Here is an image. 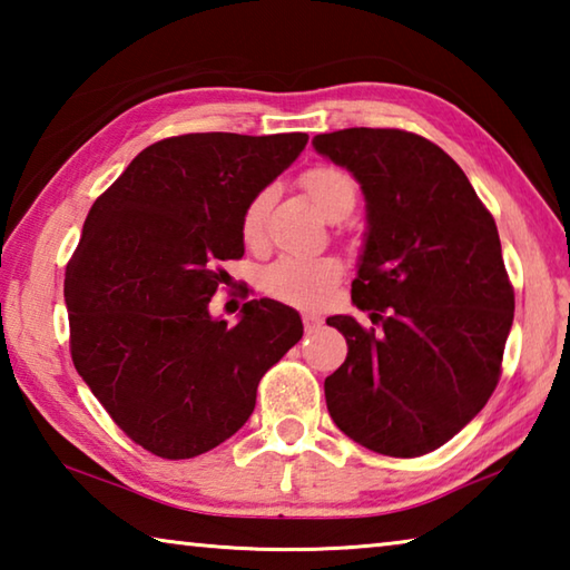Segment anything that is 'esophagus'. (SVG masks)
<instances>
[{"mask_svg": "<svg viewBox=\"0 0 570 570\" xmlns=\"http://www.w3.org/2000/svg\"><path fill=\"white\" fill-rule=\"evenodd\" d=\"M302 322H304V330H306V332H316V330H322V324H324L322 316H316V314H304V316H302Z\"/></svg>", "mask_w": 570, "mask_h": 570, "instance_id": "obj_1", "label": "esophagus"}]
</instances>
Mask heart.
<instances>
[{
    "label": "heart",
    "instance_id": "1",
    "mask_svg": "<svg viewBox=\"0 0 570 570\" xmlns=\"http://www.w3.org/2000/svg\"><path fill=\"white\" fill-rule=\"evenodd\" d=\"M302 188L314 200V206L326 218H344L352 214L360 196V186L350 173L336 166H316L302 173ZM274 204L272 188H264L250 196L240 214V236L248 246H258L264 240V228L268 208ZM344 266L334 256H282L268 264L258 286L266 296L296 308H316L334 294L336 284L342 282Z\"/></svg>",
    "mask_w": 570,
    "mask_h": 570
}]
</instances>
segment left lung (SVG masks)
<instances>
[{
  "instance_id": "obj_1",
  "label": "left lung",
  "mask_w": 570,
  "mask_h": 570,
  "mask_svg": "<svg viewBox=\"0 0 570 570\" xmlns=\"http://www.w3.org/2000/svg\"><path fill=\"white\" fill-rule=\"evenodd\" d=\"M314 148L360 180L370 220L352 302L374 326L326 320L350 346L324 380L326 407L366 450L428 455L485 407L503 372L515 292L495 218L422 135L346 128Z\"/></svg>"
}]
</instances>
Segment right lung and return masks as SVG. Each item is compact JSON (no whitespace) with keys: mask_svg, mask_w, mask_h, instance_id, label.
<instances>
[{"mask_svg":"<svg viewBox=\"0 0 570 570\" xmlns=\"http://www.w3.org/2000/svg\"><path fill=\"white\" fill-rule=\"evenodd\" d=\"M306 132H188L132 158L95 200L65 272L70 354L112 422L166 460L244 428L264 374L302 340L294 308L250 298L228 326L208 312L244 256L240 214Z\"/></svg>","mask_w":570,"mask_h":570,"instance_id":"1","label":"right lung"}]
</instances>
